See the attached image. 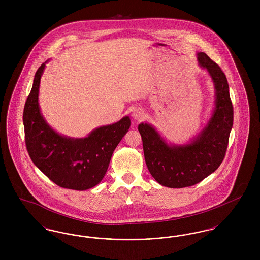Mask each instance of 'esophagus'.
<instances>
[{"mask_svg":"<svg viewBox=\"0 0 260 260\" xmlns=\"http://www.w3.org/2000/svg\"><path fill=\"white\" fill-rule=\"evenodd\" d=\"M133 117H134L135 120L139 121V120L144 119L145 113H144V111H143L141 108H136V109H135L134 112H133Z\"/></svg>","mask_w":260,"mask_h":260,"instance_id":"1","label":"esophagus"}]
</instances>
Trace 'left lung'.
Returning <instances> with one entry per match:
<instances>
[{
  "mask_svg": "<svg viewBox=\"0 0 260 260\" xmlns=\"http://www.w3.org/2000/svg\"><path fill=\"white\" fill-rule=\"evenodd\" d=\"M199 66L210 76L214 87V107L198 135L182 144L168 142L147 122L138 125L149 172L161 185L183 188L195 185L214 173L225 157L233 126L229 86L221 68L205 52H197Z\"/></svg>",
  "mask_w": 260,
  "mask_h": 260,
  "instance_id": "left-lung-1",
  "label": "left lung"
}]
</instances>
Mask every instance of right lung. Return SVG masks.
I'll list each match as a JSON object with an SVG mask.
<instances>
[{
	"label": "right lung",
	"mask_w": 260,
	"mask_h": 260,
	"mask_svg": "<svg viewBox=\"0 0 260 260\" xmlns=\"http://www.w3.org/2000/svg\"><path fill=\"white\" fill-rule=\"evenodd\" d=\"M47 60L35 74L23 112L25 142L38 169L62 188L84 191L103 179L112 154L131 126L124 116L119 122L101 125L85 137L63 136L52 128L39 104L41 78Z\"/></svg>",
	"instance_id": "right-lung-1"
}]
</instances>
